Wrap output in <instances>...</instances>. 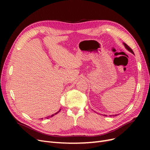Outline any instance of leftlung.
<instances>
[{"instance_id":"left-lung-1","label":"left lung","mask_w":150,"mask_h":150,"mask_svg":"<svg viewBox=\"0 0 150 150\" xmlns=\"http://www.w3.org/2000/svg\"><path fill=\"white\" fill-rule=\"evenodd\" d=\"M123 45L125 46V48L128 50V51H129L130 52H131L132 54H134V52H133V51H132V49H131L128 45H127L126 44H125V43H123ZM103 116H106V115H103ZM117 116V115H110V116Z\"/></svg>"}]
</instances>
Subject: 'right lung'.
<instances>
[{
    "label": "right lung",
    "instance_id": "1",
    "mask_svg": "<svg viewBox=\"0 0 150 150\" xmlns=\"http://www.w3.org/2000/svg\"><path fill=\"white\" fill-rule=\"evenodd\" d=\"M61 111V109H60V110H59L57 112H56V113H54V114H53V115H51V116H47V117H45V118H47V119H48L49 118V117H52V116H54V115H56V114H57V113ZM41 119H43V118H41Z\"/></svg>",
    "mask_w": 150,
    "mask_h": 150
}]
</instances>
